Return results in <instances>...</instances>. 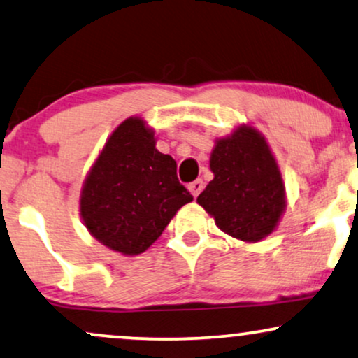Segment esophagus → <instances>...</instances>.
Segmentation results:
<instances>
[{
  "label": "esophagus",
  "mask_w": 358,
  "mask_h": 358,
  "mask_svg": "<svg viewBox=\"0 0 358 358\" xmlns=\"http://www.w3.org/2000/svg\"><path fill=\"white\" fill-rule=\"evenodd\" d=\"M188 190H190L192 195L196 198L201 193V190H203V182H201V180H195V182L188 185Z\"/></svg>",
  "instance_id": "34e87169"
}]
</instances>
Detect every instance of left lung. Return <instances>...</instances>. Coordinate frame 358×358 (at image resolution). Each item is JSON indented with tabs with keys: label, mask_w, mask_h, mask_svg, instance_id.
I'll return each mask as SVG.
<instances>
[{
	"label": "left lung",
	"mask_w": 358,
	"mask_h": 358,
	"mask_svg": "<svg viewBox=\"0 0 358 358\" xmlns=\"http://www.w3.org/2000/svg\"><path fill=\"white\" fill-rule=\"evenodd\" d=\"M210 170L213 180L196 201L222 231L255 243L277 230L287 208L285 183L260 131L240 124L231 135L217 138Z\"/></svg>",
	"instance_id": "left-lung-1"
}]
</instances>
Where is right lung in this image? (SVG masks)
I'll return each instance as SVG.
<instances>
[{
    "label": "right lung",
    "instance_id": "1",
    "mask_svg": "<svg viewBox=\"0 0 358 358\" xmlns=\"http://www.w3.org/2000/svg\"><path fill=\"white\" fill-rule=\"evenodd\" d=\"M155 131L130 116L111 133L86 175L80 215L90 235L122 255L143 253L193 196L176 162L157 150Z\"/></svg>",
    "mask_w": 358,
    "mask_h": 358
}]
</instances>
